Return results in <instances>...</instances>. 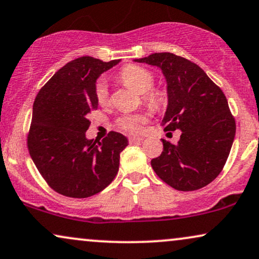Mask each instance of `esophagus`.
<instances>
[{"label":"esophagus","mask_w":259,"mask_h":259,"mask_svg":"<svg viewBox=\"0 0 259 259\" xmlns=\"http://www.w3.org/2000/svg\"><path fill=\"white\" fill-rule=\"evenodd\" d=\"M128 142H130V144H138V143L143 142V138H140V137H130L128 138Z\"/></svg>","instance_id":"34e87169"}]
</instances>
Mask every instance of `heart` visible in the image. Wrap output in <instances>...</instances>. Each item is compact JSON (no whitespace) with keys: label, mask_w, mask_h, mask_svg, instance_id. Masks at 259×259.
<instances>
[{"label":"heart","mask_w":259,"mask_h":259,"mask_svg":"<svg viewBox=\"0 0 259 259\" xmlns=\"http://www.w3.org/2000/svg\"><path fill=\"white\" fill-rule=\"evenodd\" d=\"M119 77L126 87H128L138 94H142L144 102L150 108L159 109L165 105L166 94L162 89L152 88L154 76L150 70L131 64L120 71ZM95 96L100 105L103 106L108 102V85L103 79H100L96 83ZM146 121L147 117L144 114H131V115L120 117L117 125L127 133L138 134L142 132Z\"/></svg>","instance_id":"obj_1"}]
</instances>
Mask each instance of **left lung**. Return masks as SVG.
Wrapping results in <instances>:
<instances>
[{"label": "left lung", "mask_w": 259, "mask_h": 259, "mask_svg": "<svg viewBox=\"0 0 259 259\" xmlns=\"http://www.w3.org/2000/svg\"><path fill=\"white\" fill-rule=\"evenodd\" d=\"M162 70L166 80L165 130H181L176 145L163 140V152L151 160L154 172L176 190L206 187L226 163L236 136V121L223 90L207 73L183 57L153 53L134 59Z\"/></svg>", "instance_id": "8db88e82"}]
</instances>
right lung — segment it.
I'll use <instances>...</instances> for the list:
<instances>
[{
  "mask_svg": "<svg viewBox=\"0 0 259 259\" xmlns=\"http://www.w3.org/2000/svg\"><path fill=\"white\" fill-rule=\"evenodd\" d=\"M119 62L79 57L59 69L35 97L28 151L44 180L64 196L95 195L119 170L127 138L113 131L97 143L85 137L89 114L99 106L96 80Z\"/></svg>",
  "mask_w": 259,
  "mask_h": 259,
  "instance_id": "right-lung-1",
  "label": "right lung"
}]
</instances>
